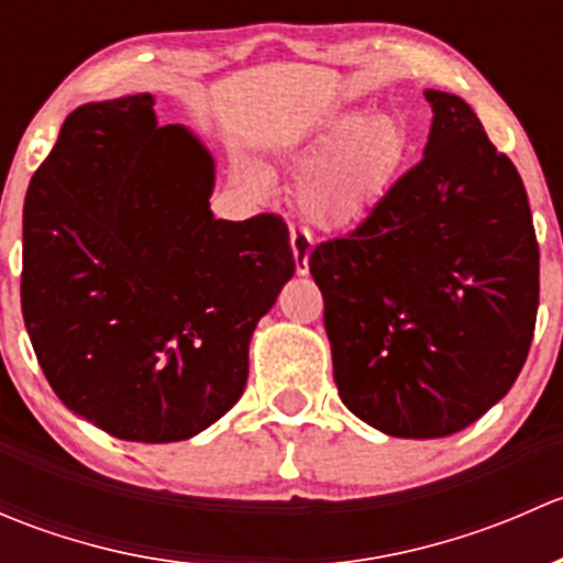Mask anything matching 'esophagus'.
Segmentation results:
<instances>
[{
  "label": "esophagus",
  "instance_id": "esophagus-1",
  "mask_svg": "<svg viewBox=\"0 0 563 563\" xmlns=\"http://www.w3.org/2000/svg\"><path fill=\"white\" fill-rule=\"evenodd\" d=\"M310 247H313V236L308 234V229H302V225H291V250H294V261H297L299 275L308 272Z\"/></svg>",
  "mask_w": 563,
  "mask_h": 563
}]
</instances>
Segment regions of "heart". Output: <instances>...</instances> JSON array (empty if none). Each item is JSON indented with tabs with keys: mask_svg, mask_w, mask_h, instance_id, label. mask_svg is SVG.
Returning a JSON list of instances; mask_svg holds the SVG:
<instances>
[{
	"mask_svg": "<svg viewBox=\"0 0 563 563\" xmlns=\"http://www.w3.org/2000/svg\"><path fill=\"white\" fill-rule=\"evenodd\" d=\"M406 150L408 135L397 119L367 111L332 119L297 152L299 161L318 157L299 181V203L321 225L351 223L382 196ZM236 176L247 190H269V176L258 163L240 161Z\"/></svg>",
	"mask_w": 563,
	"mask_h": 563,
	"instance_id": "1",
	"label": "heart"
}]
</instances>
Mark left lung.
I'll return each instance as SVG.
<instances>
[{"mask_svg": "<svg viewBox=\"0 0 563 563\" xmlns=\"http://www.w3.org/2000/svg\"><path fill=\"white\" fill-rule=\"evenodd\" d=\"M424 157L310 253L340 400L397 439H444L523 371L539 245L518 168L457 95L428 89Z\"/></svg>", "mask_w": 563, "mask_h": 563, "instance_id": "left-lung-1", "label": "left lung"}]
</instances>
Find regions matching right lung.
<instances>
[{
    "instance_id": "1",
    "label": "right lung",
    "mask_w": 563,
    "mask_h": 563,
    "mask_svg": "<svg viewBox=\"0 0 563 563\" xmlns=\"http://www.w3.org/2000/svg\"><path fill=\"white\" fill-rule=\"evenodd\" d=\"M212 155L155 98L76 108L24 201L21 310L51 389L124 441H185L247 384L291 280L280 214L214 220Z\"/></svg>"
}]
</instances>
